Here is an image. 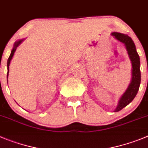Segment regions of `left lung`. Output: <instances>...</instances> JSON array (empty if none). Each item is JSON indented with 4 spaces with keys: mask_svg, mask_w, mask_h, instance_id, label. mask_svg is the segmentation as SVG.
Returning <instances> with one entry per match:
<instances>
[{
    "mask_svg": "<svg viewBox=\"0 0 148 148\" xmlns=\"http://www.w3.org/2000/svg\"><path fill=\"white\" fill-rule=\"evenodd\" d=\"M111 34L116 40L124 44L132 65V69H131L132 77H131V83L119 100L118 105L114 111V112H116L128 106L137 94L141 83L140 60H139V54L136 51L135 44L129 36L118 32H112Z\"/></svg>",
    "mask_w": 148,
    "mask_h": 148,
    "instance_id": "1",
    "label": "left lung"
}]
</instances>
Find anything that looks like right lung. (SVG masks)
<instances>
[{"label": "right lung", "mask_w": 148, "mask_h": 148, "mask_svg": "<svg viewBox=\"0 0 148 148\" xmlns=\"http://www.w3.org/2000/svg\"><path fill=\"white\" fill-rule=\"evenodd\" d=\"M24 40H25V39H23V40H17V41H16L15 42H14V46H13V48H12V51H11V54H10V56H9V59H8V61H7V70H8V72H7V81H8V76H9V64H10L11 60H12V58H13V56H14V52L16 51L17 47H18V46L20 45L21 44L22 42H23Z\"/></svg>", "instance_id": "obj_1"}]
</instances>
